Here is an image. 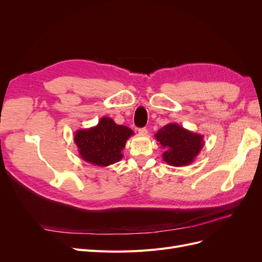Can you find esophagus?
Listing matches in <instances>:
<instances>
[{
	"instance_id": "1",
	"label": "esophagus",
	"mask_w": 262,
	"mask_h": 262,
	"mask_svg": "<svg viewBox=\"0 0 262 262\" xmlns=\"http://www.w3.org/2000/svg\"><path fill=\"white\" fill-rule=\"evenodd\" d=\"M139 134H140V136H146V134H147V129H145V128L139 129Z\"/></svg>"
}]
</instances>
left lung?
<instances>
[{
  "label": "left lung",
  "mask_w": 262,
  "mask_h": 262,
  "mask_svg": "<svg viewBox=\"0 0 262 262\" xmlns=\"http://www.w3.org/2000/svg\"><path fill=\"white\" fill-rule=\"evenodd\" d=\"M155 139L164 148L163 160L181 167L191 164L204 145L203 136L185 129L178 123H168L157 131Z\"/></svg>",
  "instance_id": "left-lung-1"
}]
</instances>
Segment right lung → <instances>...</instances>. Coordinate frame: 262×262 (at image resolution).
<instances>
[{
	"mask_svg": "<svg viewBox=\"0 0 262 262\" xmlns=\"http://www.w3.org/2000/svg\"><path fill=\"white\" fill-rule=\"evenodd\" d=\"M133 134L126 125L117 124L112 118L102 117L97 125L77 130L74 142L85 162L106 167L121 161L122 149Z\"/></svg>",
	"mask_w": 262,
	"mask_h": 262,
	"instance_id": "1",
	"label": "right lung"
}]
</instances>
